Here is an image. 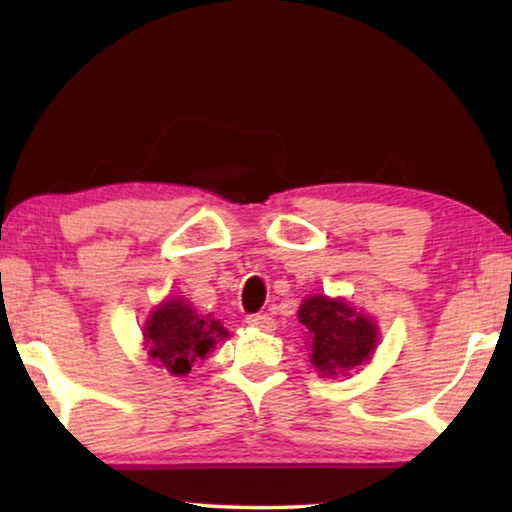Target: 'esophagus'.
Masks as SVG:
<instances>
[{"label":"esophagus","mask_w":512,"mask_h":512,"mask_svg":"<svg viewBox=\"0 0 512 512\" xmlns=\"http://www.w3.org/2000/svg\"><path fill=\"white\" fill-rule=\"evenodd\" d=\"M246 323L255 329H262V332H273L275 329V320L268 314H250L246 318Z\"/></svg>","instance_id":"1"}]
</instances>
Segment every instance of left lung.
<instances>
[{
  "label": "left lung",
  "instance_id": "8db88e82",
  "mask_svg": "<svg viewBox=\"0 0 512 512\" xmlns=\"http://www.w3.org/2000/svg\"><path fill=\"white\" fill-rule=\"evenodd\" d=\"M298 320L309 329V363L320 377H345L375 357L381 339L377 320L345 298L307 296L298 307Z\"/></svg>",
  "mask_w": 512,
  "mask_h": 512
}]
</instances>
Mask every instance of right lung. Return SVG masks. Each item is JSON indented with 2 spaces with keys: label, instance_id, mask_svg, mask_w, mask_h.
<instances>
[{
  "label": "right lung",
  "instance_id": "right-lung-1",
  "mask_svg": "<svg viewBox=\"0 0 512 512\" xmlns=\"http://www.w3.org/2000/svg\"><path fill=\"white\" fill-rule=\"evenodd\" d=\"M142 336L153 366L183 377L194 363L205 361L216 345L228 341L230 334L212 314L201 316L183 296H169L153 307Z\"/></svg>",
  "mask_w": 512,
  "mask_h": 512
}]
</instances>
